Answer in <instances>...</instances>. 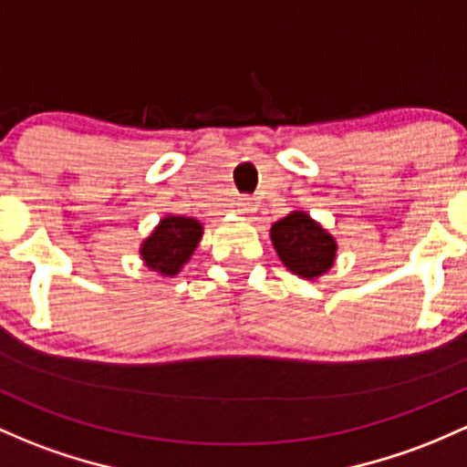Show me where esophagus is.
<instances>
[{
    "mask_svg": "<svg viewBox=\"0 0 467 467\" xmlns=\"http://www.w3.org/2000/svg\"><path fill=\"white\" fill-rule=\"evenodd\" d=\"M234 203H237V213H242V214H248L254 210V203L250 197H237L234 199Z\"/></svg>",
    "mask_w": 467,
    "mask_h": 467,
    "instance_id": "1",
    "label": "esophagus"
}]
</instances>
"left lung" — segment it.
Returning a JSON list of instances; mask_svg holds the SVG:
<instances>
[{
  "instance_id": "8db88e82",
  "label": "left lung",
  "mask_w": 467,
  "mask_h": 467,
  "mask_svg": "<svg viewBox=\"0 0 467 467\" xmlns=\"http://www.w3.org/2000/svg\"><path fill=\"white\" fill-rule=\"evenodd\" d=\"M270 237L285 268L304 279L324 275L335 261V239L299 210L276 222L270 230Z\"/></svg>"
}]
</instances>
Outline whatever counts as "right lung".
Instances as JSON below:
<instances>
[{
  "label": "right lung",
  "mask_w": 467,
  "mask_h": 467,
  "mask_svg": "<svg viewBox=\"0 0 467 467\" xmlns=\"http://www.w3.org/2000/svg\"><path fill=\"white\" fill-rule=\"evenodd\" d=\"M199 239H202V223L197 219L171 214L143 242L141 257L148 268L172 276L191 259Z\"/></svg>",
  "instance_id": "obj_1"
}]
</instances>
